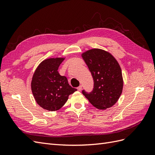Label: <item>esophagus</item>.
<instances>
[{
	"label": "esophagus",
	"mask_w": 155,
	"mask_h": 155,
	"mask_svg": "<svg viewBox=\"0 0 155 155\" xmlns=\"http://www.w3.org/2000/svg\"><path fill=\"white\" fill-rule=\"evenodd\" d=\"M77 89H78V91H81V90H82V86H79V87H78L77 88Z\"/></svg>",
	"instance_id": "obj_1"
}]
</instances>
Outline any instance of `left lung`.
<instances>
[{"label":"left lung","instance_id":"obj_1","mask_svg":"<svg viewBox=\"0 0 155 155\" xmlns=\"http://www.w3.org/2000/svg\"><path fill=\"white\" fill-rule=\"evenodd\" d=\"M94 80L92 92L83 94L98 109H106L118 101L123 90L124 81L119 63L108 51L98 48L81 54Z\"/></svg>","mask_w":155,"mask_h":155}]
</instances>
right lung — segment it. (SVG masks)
Here are the masks:
<instances>
[{
  "label": "right lung",
  "mask_w": 155,
  "mask_h": 155,
  "mask_svg": "<svg viewBox=\"0 0 155 155\" xmlns=\"http://www.w3.org/2000/svg\"><path fill=\"white\" fill-rule=\"evenodd\" d=\"M63 58H49L43 61L33 75L31 88L37 102L49 111L60 109L76 88L69 85L67 78L61 76L58 70Z\"/></svg>",
  "instance_id": "1"
}]
</instances>
